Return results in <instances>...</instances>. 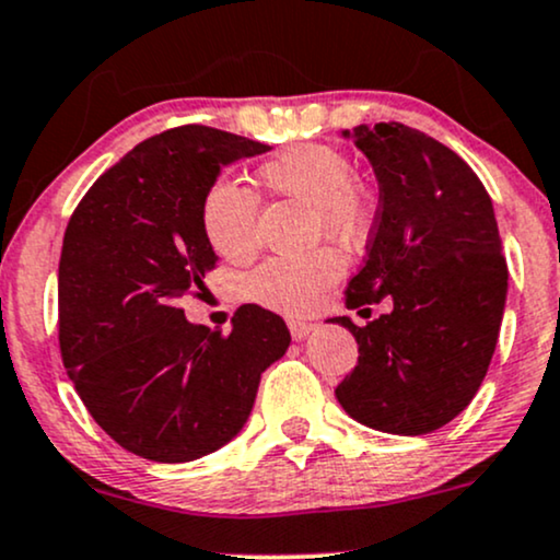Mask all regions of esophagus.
<instances>
[{
  "mask_svg": "<svg viewBox=\"0 0 560 560\" xmlns=\"http://www.w3.org/2000/svg\"><path fill=\"white\" fill-rule=\"evenodd\" d=\"M315 331V323H302V320H289V334H292L294 341L307 339L310 334Z\"/></svg>",
  "mask_w": 560,
  "mask_h": 560,
  "instance_id": "esophagus-1",
  "label": "esophagus"
}]
</instances>
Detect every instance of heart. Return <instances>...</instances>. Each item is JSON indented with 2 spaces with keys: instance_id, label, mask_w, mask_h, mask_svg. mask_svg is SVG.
<instances>
[{
  "instance_id": "b5f03b06",
  "label": "heart",
  "mask_w": 560,
  "mask_h": 560,
  "mask_svg": "<svg viewBox=\"0 0 560 560\" xmlns=\"http://www.w3.org/2000/svg\"><path fill=\"white\" fill-rule=\"evenodd\" d=\"M354 164L334 145L307 143L258 166V179L276 198L310 206V234L354 245L368 234L370 198L354 179ZM206 240L221 258L247 260L258 250L255 195L229 179L208 187L200 206ZM341 260L315 250L298 260H268L247 279L250 298L287 315H302L339 279Z\"/></svg>"
}]
</instances>
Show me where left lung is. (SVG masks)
Listing matches in <instances>:
<instances>
[{
  "label": "left lung",
  "mask_w": 560,
  "mask_h": 560,
  "mask_svg": "<svg viewBox=\"0 0 560 560\" xmlns=\"http://www.w3.org/2000/svg\"><path fill=\"white\" fill-rule=\"evenodd\" d=\"M345 138L381 187L347 307L388 300L390 310L368 326L334 318L360 352L336 399L383 433H433L475 399L501 331L509 268L493 203L467 161L425 132L378 122Z\"/></svg>",
  "instance_id": "left-lung-1"
}]
</instances>
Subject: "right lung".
Here are the masks:
<instances>
[{"label": "right lung", "instance_id": "add662e5", "mask_svg": "<svg viewBox=\"0 0 560 560\" xmlns=\"http://www.w3.org/2000/svg\"><path fill=\"white\" fill-rule=\"evenodd\" d=\"M268 145L203 125L135 145L83 195L59 258V352L93 420L151 462L211 454L253 412L260 373L292 336L271 310L242 305L232 331L177 307L215 253L200 206L221 166Z\"/></svg>", "mask_w": 560, "mask_h": 560}]
</instances>
